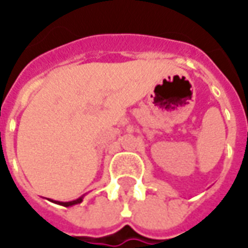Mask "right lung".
Listing matches in <instances>:
<instances>
[{
  "instance_id": "add662e5",
  "label": "right lung",
  "mask_w": 248,
  "mask_h": 248,
  "mask_svg": "<svg viewBox=\"0 0 248 248\" xmlns=\"http://www.w3.org/2000/svg\"><path fill=\"white\" fill-rule=\"evenodd\" d=\"M82 201V197H80V199L75 200V201H69V202H58L60 203V205H63V206H72V205H76V203H80Z\"/></svg>"
}]
</instances>
